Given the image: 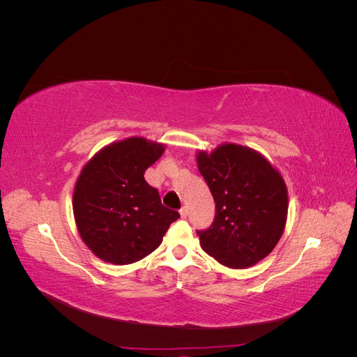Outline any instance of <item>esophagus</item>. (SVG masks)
<instances>
[{
	"mask_svg": "<svg viewBox=\"0 0 357 357\" xmlns=\"http://www.w3.org/2000/svg\"><path fill=\"white\" fill-rule=\"evenodd\" d=\"M180 215L183 219H186L188 218V207L185 205V207H181V210H180Z\"/></svg>",
	"mask_w": 357,
	"mask_h": 357,
	"instance_id": "esophagus-1",
	"label": "esophagus"
}]
</instances>
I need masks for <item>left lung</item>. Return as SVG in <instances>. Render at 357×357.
Returning a JSON list of instances; mask_svg holds the SVG:
<instances>
[{
    "label": "left lung",
    "instance_id": "left-lung-1",
    "mask_svg": "<svg viewBox=\"0 0 357 357\" xmlns=\"http://www.w3.org/2000/svg\"><path fill=\"white\" fill-rule=\"evenodd\" d=\"M198 169L215 202L214 222L198 231L202 250L225 266L262 261L280 241L287 220V188L271 162L256 150L225 143L197 155Z\"/></svg>",
    "mask_w": 357,
    "mask_h": 357
}]
</instances>
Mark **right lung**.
Instances as JSON below:
<instances>
[{"instance_id": "right-lung-1", "label": "right lung", "mask_w": 357, "mask_h": 357, "mask_svg": "<svg viewBox=\"0 0 357 357\" xmlns=\"http://www.w3.org/2000/svg\"><path fill=\"white\" fill-rule=\"evenodd\" d=\"M164 152V144L129 137L102 147L83 167L74 186V219L83 243L104 262L128 265L146 257L180 218L144 180Z\"/></svg>"}]
</instances>
